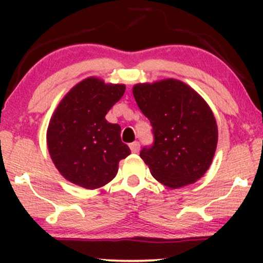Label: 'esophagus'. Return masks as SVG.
<instances>
[{
  "instance_id": "obj_1",
  "label": "esophagus",
  "mask_w": 263,
  "mask_h": 263,
  "mask_svg": "<svg viewBox=\"0 0 263 263\" xmlns=\"http://www.w3.org/2000/svg\"><path fill=\"white\" fill-rule=\"evenodd\" d=\"M140 147H141L140 142H134V143L129 144V148H131L132 153H138V152H140Z\"/></svg>"
}]
</instances>
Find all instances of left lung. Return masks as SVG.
Instances as JSON below:
<instances>
[{"label": "left lung", "mask_w": 263, "mask_h": 263, "mask_svg": "<svg viewBox=\"0 0 263 263\" xmlns=\"http://www.w3.org/2000/svg\"><path fill=\"white\" fill-rule=\"evenodd\" d=\"M134 96L152 126L153 143L140 153L152 176L170 188L203 177L218 143V126L206 102L174 79L137 84Z\"/></svg>", "instance_id": "left-lung-1"}]
</instances>
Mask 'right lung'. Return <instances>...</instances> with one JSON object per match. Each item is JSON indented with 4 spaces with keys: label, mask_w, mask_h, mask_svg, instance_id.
I'll list each match as a JSON object with an SVG mask.
<instances>
[{
    "label": "right lung",
    "mask_w": 263,
    "mask_h": 263,
    "mask_svg": "<svg viewBox=\"0 0 263 263\" xmlns=\"http://www.w3.org/2000/svg\"><path fill=\"white\" fill-rule=\"evenodd\" d=\"M125 90L122 84L87 78L60 101L48 126L47 143L54 164L69 182L100 188L114 179L119 162L131 153L121 141V127L105 119Z\"/></svg>",
    "instance_id": "right-lung-1"
}]
</instances>
